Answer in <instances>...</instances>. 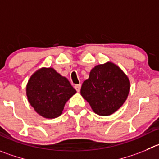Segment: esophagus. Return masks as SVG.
<instances>
[{
    "label": "esophagus",
    "mask_w": 159,
    "mask_h": 159,
    "mask_svg": "<svg viewBox=\"0 0 159 159\" xmlns=\"http://www.w3.org/2000/svg\"><path fill=\"white\" fill-rule=\"evenodd\" d=\"M75 89L76 90L77 92H79L80 90V88H81V84H76V85H75Z\"/></svg>",
    "instance_id": "1"
}]
</instances>
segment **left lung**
Here are the masks:
<instances>
[{"mask_svg": "<svg viewBox=\"0 0 159 159\" xmlns=\"http://www.w3.org/2000/svg\"><path fill=\"white\" fill-rule=\"evenodd\" d=\"M130 88L128 77L111 62L98 65L81 87L80 93L96 114L102 116L117 111L127 98Z\"/></svg>", "mask_w": 159, "mask_h": 159, "instance_id": "1", "label": "left lung"}]
</instances>
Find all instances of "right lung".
Listing matches in <instances>:
<instances>
[{"mask_svg": "<svg viewBox=\"0 0 159 159\" xmlns=\"http://www.w3.org/2000/svg\"><path fill=\"white\" fill-rule=\"evenodd\" d=\"M75 93L67 79L52 68L37 71L26 87L30 105L39 115L48 119L61 116L66 102Z\"/></svg>", "mask_w": 159, "mask_h": 159, "instance_id": "add662e5", "label": "right lung"}]
</instances>
